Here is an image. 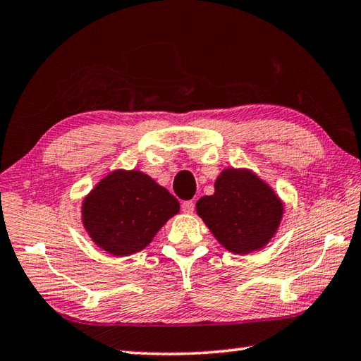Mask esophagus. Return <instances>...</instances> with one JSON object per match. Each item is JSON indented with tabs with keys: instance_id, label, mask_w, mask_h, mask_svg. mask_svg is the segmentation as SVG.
Returning <instances> with one entry per match:
<instances>
[{
	"instance_id": "esophagus-1",
	"label": "esophagus",
	"mask_w": 361,
	"mask_h": 361,
	"mask_svg": "<svg viewBox=\"0 0 361 361\" xmlns=\"http://www.w3.org/2000/svg\"><path fill=\"white\" fill-rule=\"evenodd\" d=\"M194 208H195V203L192 200H186V202L181 203L183 213H186V214H192L194 213Z\"/></svg>"
}]
</instances>
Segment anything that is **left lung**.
I'll return each instance as SVG.
<instances>
[{
  "instance_id": "left-lung-1",
  "label": "left lung",
  "mask_w": 361,
  "mask_h": 361,
  "mask_svg": "<svg viewBox=\"0 0 361 361\" xmlns=\"http://www.w3.org/2000/svg\"><path fill=\"white\" fill-rule=\"evenodd\" d=\"M217 243L236 255L264 249L283 219V202L250 169H224L214 194L195 204Z\"/></svg>"
}]
</instances>
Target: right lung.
<instances>
[{
    "mask_svg": "<svg viewBox=\"0 0 361 361\" xmlns=\"http://www.w3.org/2000/svg\"><path fill=\"white\" fill-rule=\"evenodd\" d=\"M178 213V200L152 176L117 169L84 197L81 222L95 245L112 257H128L145 249Z\"/></svg>",
    "mask_w": 361,
    "mask_h": 361,
    "instance_id": "1",
    "label": "right lung"
}]
</instances>
